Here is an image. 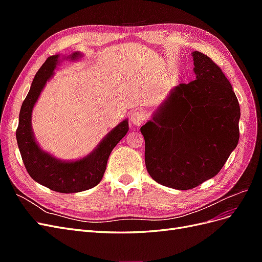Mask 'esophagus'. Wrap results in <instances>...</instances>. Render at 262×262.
<instances>
[{"label":"esophagus","instance_id":"1","mask_svg":"<svg viewBox=\"0 0 262 262\" xmlns=\"http://www.w3.org/2000/svg\"><path fill=\"white\" fill-rule=\"evenodd\" d=\"M146 118H147V114L143 112V110H136V112H133L131 114L130 120L133 123V125L139 126L146 120Z\"/></svg>","mask_w":262,"mask_h":262}]
</instances>
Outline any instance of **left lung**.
<instances>
[{
    "mask_svg": "<svg viewBox=\"0 0 262 262\" xmlns=\"http://www.w3.org/2000/svg\"><path fill=\"white\" fill-rule=\"evenodd\" d=\"M192 55L195 80L171 90L141 126L149 176L178 190L217 175L239 140L241 108L231 83L208 55Z\"/></svg>",
    "mask_w": 262,
    "mask_h": 262,
    "instance_id": "obj_1",
    "label": "left lung"
}]
</instances>
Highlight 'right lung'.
<instances>
[{
	"label": "right lung",
	"instance_id": "1",
	"mask_svg": "<svg viewBox=\"0 0 262 262\" xmlns=\"http://www.w3.org/2000/svg\"><path fill=\"white\" fill-rule=\"evenodd\" d=\"M81 55L80 52H74L67 58L76 60ZM59 58L60 55L55 54L47 59L31 83L27 96L21 104L16 140L24 165L31 178L53 191L74 193L99 184L106 170L109 155L128 132L129 123L126 119L119 123L91 154L82 160L63 162L42 150L37 144L31 129V113L47 81L53 75Z\"/></svg>",
	"mask_w": 262,
	"mask_h": 262
}]
</instances>
